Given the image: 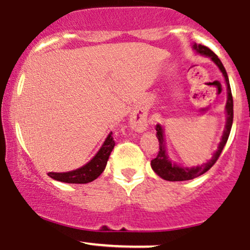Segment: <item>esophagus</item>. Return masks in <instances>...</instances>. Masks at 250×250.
Listing matches in <instances>:
<instances>
[{"label":"esophagus","instance_id":"34e87169","mask_svg":"<svg viewBox=\"0 0 250 250\" xmlns=\"http://www.w3.org/2000/svg\"><path fill=\"white\" fill-rule=\"evenodd\" d=\"M131 125H133V127L136 129L137 131H143L146 128H147L148 123L146 120L139 119V120H133V121H131Z\"/></svg>","mask_w":250,"mask_h":250}]
</instances>
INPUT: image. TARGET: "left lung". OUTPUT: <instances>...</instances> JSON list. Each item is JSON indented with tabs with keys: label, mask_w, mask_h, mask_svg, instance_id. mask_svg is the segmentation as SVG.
Wrapping results in <instances>:
<instances>
[{
	"label": "left lung",
	"mask_w": 250,
	"mask_h": 250,
	"mask_svg": "<svg viewBox=\"0 0 250 250\" xmlns=\"http://www.w3.org/2000/svg\"><path fill=\"white\" fill-rule=\"evenodd\" d=\"M194 49L197 53L202 54V55L211 57V60L216 63L217 67L220 68V70L222 71L223 76H225L226 83H227V91H228V100H227L226 104V110H227V123H226V129L223 131L222 140H221L219 149H217L216 153L214 154V156L211 157V160L205 165L199 166V167L195 168H181L179 166L174 165L169 161L167 154H166V147H165V140H163V130L161 125H156V137L159 139V153H157L156 157L154 160H151V168L159 176H161L163 180L167 181H187V180H193L195 177L201 176L202 174H205L206 171H208L216 163L217 159L220 157L221 153H222L223 148H225L227 141H228L229 134H230L231 125H233V117H234V104H233V95H231V89L230 84H229L228 75H227V71L223 67L222 62L220 61V59L217 57L216 54L213 50L209 49L208 47L203 44H194Z\"/></svg>",
	"instance_id": "1"
}]
</instances>
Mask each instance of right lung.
<instances>
[{
  "label": "right lung",
  "mask_w": 250,
  "mask_h": 250,
  "mask_svg": "<svg viewBox=\"0 0 250 250\" xmlns=\"http://www.w3.org/2000/svg\"><path fill=\"white\" fill-rule=\"evenodd\" d=\"M114 146H115V141H114L113 133H110L108 135L107 140L103 143L101 149L99 150V153L87 165L76 169V170L68 171V173H48V176H50L51 179L56 181H61V182L65 183L91 182V181L97 179L102 174V171L104 170L111 150L114 149Z\"/></svg>",
  "instance_id": "add662e5"
}]
</instances>
